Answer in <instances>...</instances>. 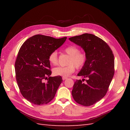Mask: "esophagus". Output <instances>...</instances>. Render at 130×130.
Returning a JSON list of instances; mask_svg holds the SVG:
<instances>
[{
	"label": "esophagus",
	"mask_w": 130,
	"mask_h": 130,
	"mask_svg": "<svg viewBox=\"0 0 130 130\" xmlns=\"http://www.w3.org/2000/svg\"><path fill=\"white\" fill-rule=\"evenodd\" d=\"M62 80H65V79H68V78H67V77H63V76H62Z\"/></svg>",
	"instance_id": "obj_1"
}]
</instances>
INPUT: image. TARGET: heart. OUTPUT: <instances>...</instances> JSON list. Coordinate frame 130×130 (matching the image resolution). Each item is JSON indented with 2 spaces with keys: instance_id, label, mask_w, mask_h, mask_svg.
Segmentation results:
<instances>
[{
  "instance_id": "1",
  "label": "heart",
  "mask_w": 130,
  "mask_h": 130,
  "mask_svg": "<svg viewBox=\"0 0 130 130\" xmlns=\"http://www.w3.org/2000/svg\"><path fill=\"white\" fill-rule=\"evenodd\" d=\"M64 51L70 56L68 65L66 67H57L53 69V74L56 76L67 77L73 73L77 68H81L87 61V55L84 52H79V49L75 46L70 45L64 49ZM48 60L52 65H56L58 61L57 53L56 51L52 52L48 56Z\"/></svg>"
}]
</instances>
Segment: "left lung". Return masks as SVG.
<instances>
[{"label":"left lung","instance_id":"1","mask_svg":"<svg viewBox=\"0 0 130 130\" xmlns=\"http://www.w3.org/2000/svg\"><path fill=\"white\" fill-rule=\"evenodd\" d=\"M80 46L87 55L85 65L78 76L87 78L76 80L73 85L72 95L77 103L90 106L106 95L114 75L115 59L109 46L96 36L84 34L69 38Z\"/></svg>","mask_w":130,"mask_h":130}]
</instances>
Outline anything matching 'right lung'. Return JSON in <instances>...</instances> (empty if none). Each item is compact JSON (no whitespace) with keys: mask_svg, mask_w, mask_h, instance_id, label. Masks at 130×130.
<instances>
[{"mask_svg":"<svg viewBox=\"0 0 130 130\" xmlns=\"http://www.w3.org/2000/svg\"><path fill=\"white\" fill-rule=\"evenodd\" d=\"M67 37L55 38L37 35L29 38L21 47L15 63L16 80L22 95L36 105L48 103L54 99L62 82L61 76L51 74L48 56L59 48Z\"/></svg>","mask_w":130,"mask_h":130,"instance_id":"add662e5","label":"right lung"}]
</instances>
